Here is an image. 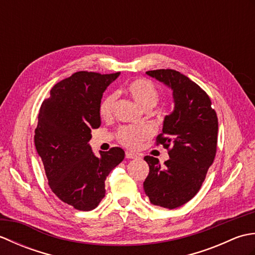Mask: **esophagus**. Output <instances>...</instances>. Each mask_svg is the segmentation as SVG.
I'll use <instances>...</instances> for the list:
<instances>
[{"label": "esophagus", "instance_id": "1", "mask_svg": "<svg viewBox=\"0 0 255 255\" xmlns=\"http://www.w3.org/2000/svg\"><path fill=\"white\" fill-rule=\"evenodd\" d=\"M138 156H139L138 154L133 153V152H129V151H127V152H126V158L127 159H137Z\"/></svg>", "mask_w": 255, "mask_h": 255}]
</instances>
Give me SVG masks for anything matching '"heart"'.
<instances>
[{
  "instance_id": "b5f03b06",
  "label": "heart",
  "mask_w": 255,
  "mask_h": 255,
  "mask_svg": "<svg viewBox=\"0 0 255 255\" xmlns=\"http://www.w3.org/2000/svg\"><path fill=\"white\" fill-rule=\"evenodd\" d=\"M125 92L142 107L145 111H150L159 102V91L152 81L144 78L134 79L125 85ZM116 95L114 93L107 94L103 97L99 113L102 118L107 119L113 115L115 106ZM150 129L143 126H124L118 129L117 139L123 145L130 149H137L145 139L150 136Z\"/></svg>"
}]
</instances>
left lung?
<instances>
[{
	"label": "left lung",
	"mask_w": 255,
	"mask_h": 255,
	"mask_svg": "<svg viewBox=\"0 0 255 255\" xmlns=\"http://www.w3.org/2000/svg\"><path fill=\"white\" fill-rule=\"evenodd\" d=\"M173 91L174 110L166 115L156 144L169 150L162 166L145 155L149 174L143 182L151 204L174 209L191 200L202 187L217 151L218 118L207 93L186 75L172 69L145 72Z\"/></svg>",
	"instance_id": "8db88e82"
}]
</instances>
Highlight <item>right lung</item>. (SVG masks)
Wrapping results in <instances>:
<instances>
[{"mask_svg": "<svg viewBox=\"0 0 255 255\" xmlns=\"http://www.w3.org/2000/svg\"><path fill=\"white\" fill-rule=\"evenodd\" d=\"M119 72L79 71L58 82L40 106L35 145L48 184L58 198L78 210L97 207L105 196V180L125 158L114 147L96 156L89 144L92 129L101 126L103 93Z\"/></svg>", "mask_w": 255, "mask_h": 255, "instance_id": "1", "label": "right lung"}]
</instances>
